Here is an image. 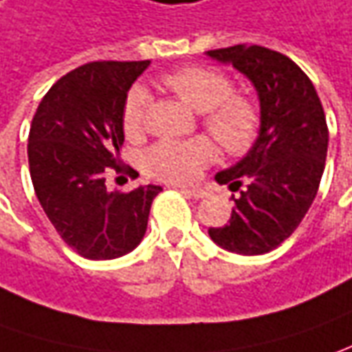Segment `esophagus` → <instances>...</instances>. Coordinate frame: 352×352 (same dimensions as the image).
Instances as JSON below:
<instances>
[{
	"label": "esophagus",
	"mask_w": 352,
	"mask_h": 352,
	"mask_svg": "<svg viewBox=\"0 0 352 352\" xmlns=\"http://www.w3.org/2000/svg\"><path fill=\"white\" fill-rule=\"evenodd\" d=\"M181 190H183L185 195L196 198V200H200V198H206L208 196L206 188H181Z\"/></svg>",
	"instance_id": "1"
}]
</instances>
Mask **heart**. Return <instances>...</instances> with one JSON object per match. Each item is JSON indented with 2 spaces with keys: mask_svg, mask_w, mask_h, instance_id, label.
<instances>
[{
  "mask_svg": "<svg viewBox=\"0 0 352 352\" xmlns=\"http://www.w3.org/2000/svg\"><path fill=\"white\" fill-rule=\"evenodd\" d=\"M164 86L186 106L202 116V125L231 156L248 152L258 138L260 109L252 98L233 92V82L212 67L192 65L164 76ZM150 96L135 86L125 98L123 129L126 136L142 133ZM216 160V148L208 138L162 140L144 152L146 171L169 183H188Z\"/></svg>",
  "mask_w": 352,
  "mask_h": 352,
  "instance_id": "heart-1",
  "label": "heart"
}]
</instances>
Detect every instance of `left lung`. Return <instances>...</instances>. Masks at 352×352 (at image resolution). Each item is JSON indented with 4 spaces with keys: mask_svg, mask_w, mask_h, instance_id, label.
Returning a JSON list of instances; mask_svg holds the SVG:
<instances>
[{
    "mask_svg": "<svg viewBox=\"0 0 352 352\" xmlns=\"http://www.w3.org/2000/svg\"><path fill=\"white\" fill-rule=\"evenodd\" d=\"M208 56L248 76L260 98L256 142L216 175L239 192L231 196V219L208 233L229 252L266 254L293 235L316 198L329 138L326 113L307 73L279 52L239 44Z\"/></svg>",
    "mask_w": 352,
    "mask_h": 352,
    "instance_id": "8db88e82",
    "label": "left lung"
}]
</instances>
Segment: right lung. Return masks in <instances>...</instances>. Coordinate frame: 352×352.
<instances>
[{
	"instance_id": "right-lung-1",
	"label": "right lung",
	"mask_w": 352,
	"mask_h": 352,
	"mask_svg": "<svg viewBox=\"0 0 352 352\" xmlns=\"http://www.w3.org/2000/svg\"><path fill=\"white\" fill-rule=\"evenodd\" d=\"M150 61H92L61 76L36 109L28 135L34 192L59 236L88 260L135 250L162 186L109 192L107 169L121 171L119 148L129 88ZM133 175L135 169L129 167Z\"/></svg>"
}]
</instances>
